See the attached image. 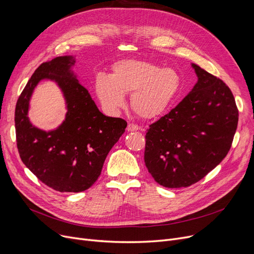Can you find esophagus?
<instances>
[{
	"label": "esophagus",
	"mask_w": 254,
	"mask_h": 254,
	"mask_svg": "<svg viewBox=\"0 0 254 254\" xmlns=\"http://www.w3.org/2000/svg\"><path fill=\"white\" fill-rule=\"evenodd\" d=\"M127 129V131H137L140 129V127L137 125H134V124H128Z\"/></svg>",
	"instance_id": "1"
}]
</instances>
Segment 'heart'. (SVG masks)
Here are the masks:
<instances>
[{
	"instance_id": "heart-1",
	"label": "heart",
	"mask_w": 254,
	"mask_h": 254,
	"mask_svg": "<svg viewBox=\"0 0 254 254\" xmlns=\"http://www.w3.org/2000/svg\"><path fill=\"white\" fill-rule=\"evenodd\" d=\"M180 86L178 73L145 61L123 60L112 66V73H100L95 79L96 95L108 112L126 105L125 93H130V106L142 118L161 115L176 97Z\"/></svg>"
}]
</instances>
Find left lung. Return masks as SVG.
<instances>
[{
	"instance_id": "left-lung-1",
	"label": "left lung",
	"mask_w": 254,
	"mask_h": 254,
	"mask_svg": "<svg viewBox=\"0 0 254 254\" xmlns=\"http://www.w3.org/2000/svg\"><path fill=\"white\" fill-rule=\"evenodd\" d=\"M197 82L174 109L149 126L144 161L153 179L181 189L204 178L231 149L239 111L229 86L195 64Z\"/></svg>"
}]
</instances>
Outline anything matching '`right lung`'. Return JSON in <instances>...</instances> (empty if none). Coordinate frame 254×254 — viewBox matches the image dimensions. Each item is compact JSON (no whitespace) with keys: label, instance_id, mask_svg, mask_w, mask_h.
<instances>
[{"label":"right lung","instance_id":"1","mask_svg":"<svg viewBox=\"0 0 254 254\" xmlns=\"http://www.w3.org/2000/svg\"><path fill=\"white\" fill-rule=\"evenodd\" d=\"M73 57H58L40 64L19 96L15 108L17 148L22 163L52 190L80 192L101 175L105 159L127 126L123 118L104 115L71 66ZM43 78L56 81L67 104L66 119L45 132L27 117L33 88Z\"/></svg>","mask_w":254,"mask_h":254}]
</instances>
